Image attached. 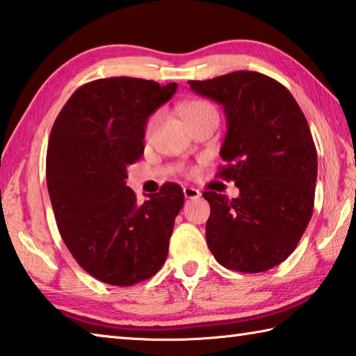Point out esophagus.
Returning a JSON list of instances; mask_svg holds the SVG:
<instances>
[{"label": "esophagus", "mask_w": 356, "mask_h": 356, "mask_svg": "<svg viewBox=\"0 0 356 356\" xmlns=\"http://www.w3.org/2000/svg\"><path fill=\"white\" fill-rule=\"evenodd\" d=\"M184 195L186 199H197L200 196V191L193 188V186H185L184 188Z\"/></svg>", "instance_id": "esophagus-1"}]
</instances>
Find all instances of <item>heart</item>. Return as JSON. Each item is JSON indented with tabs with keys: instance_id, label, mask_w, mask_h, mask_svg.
<instances>
[{
	"instance_id": "1",
	"label": "heart",
	"mask_w": 356,
	"mask_h": 356,
	"mask_svg": "<svg viewBox=\"0 0 356 356\" xmlns=\"http://www.w3.org/2000/svg\"><path fill=\"white\" fill-rule=\"evenodd\" d=\"M211 112H216L215 107H213L211 104H209V102H207V101H202V99L186 101L185 104L182 106V113H184V118L186 120V122L195 121L197 118H202V116H205L207 113H211ZM159 116H160V113L156 112V113H152L149 118H147L146 126H145L146 137H149V135L152 134L154 127H156L157 121H159ZM190 172H193V170Z\"/></svg>"
}]
</instances>
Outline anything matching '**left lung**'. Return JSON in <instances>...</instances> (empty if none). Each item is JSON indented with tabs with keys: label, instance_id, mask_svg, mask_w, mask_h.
I'll return each instance as SVG.
<instances>
[{
	"label": "left lung",
	"instance_id": "left-lung-1",
	"mask_svg": "<svg viewBox=\"0 0 356 356\" xmlns=\"http://www.w3.org/2000/svg\"><path fill=\"white\" fill-rule=\"evenodd\" d=\"M188 83L224 107L218 177L240 188L235 199L202 193L207 244L224 268L263 273L293 254L313 215L318 154L307 118L285 86L257 71Z\"/></svg>",
	"mask_w": 356,
	"mask_h": 356
}]
</instances>
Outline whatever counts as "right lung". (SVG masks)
I'll list each match as a JSON object with an SVG mask.
<instances>
[{
    "instance_id": "obj_1",
    "label": "right lung",
    "mask_w": 356,
    "mask_h": 356,
    "mask_svg": "<svg viewBox=\"0 0 356 356\" xmlns=\"http://www.w3.org/2000/svg\"><path fill=\"white\" fill-rule=\"evenodd\" d=\"M176 90V82L96 79L71 95L51 129L47 184L57 227L79 266L108 285L151 279L166 260L184 191L165 184L138 204L126 179L143 156L147 118Z\"/></svg>"
}]
</instances>
